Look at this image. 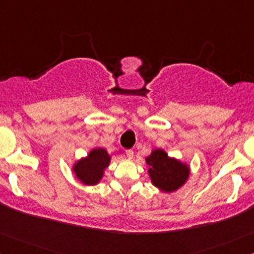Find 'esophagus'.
I'll list each match as a JSON object with an SVG mask.
<instances>
[{
	"instance_id": "34e87169",
	"label": "esophagus",
	"mask_w": 254,
	"mask_h": 254,
	"mask_svg": "<svg viewBox=\"0 0 254 254\" xmlns=\"http://www.w3.org/2000/svg\"><path fill=\"white\" fill-rule=\"evenodd\" d=\"M125 154L127 155V158L131 159L133 157V150L132 149H125Z\"/></svg>"
}]
</instances>
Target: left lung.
Instances as JSON below:
<instances>
[{
  "label": "left lung",
  "mask_w": 254,
  "mask_h": 254,
  "mask_svg": "<svg viewBox=\"0 0 254 254\" xmlns=\"http://www.w3.org/2000/svg\"><path fill=\"white\" fill-rule=\"evenodd\" d=\"M153 185L163 191H174L185 185L189 168L176 159L169 158L164 150L155 149L146 159Z\"/></svg>",
  "instance_id": "left-lung-1"
}]
</instances>
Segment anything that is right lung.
I'll return each mask as SVG.
<instances>
[{
    "instance_id": "right-lung-1",
    "label": "right lung",
    "mask_w": 254,
    "mask_h": 254,
    "mask_svg": "<svg viewBox=\"0 0 254 254\" xmlns=\"http://www.w3.org/2000/svg\"><path fill=\"white\" fill-rule=\"evenodd\" d=\"M111 157L102 148L93 149L85 159H82L74 165L73 171L76 172L78 180L88 186L96 185L104 175V170L110 164Z\"/></svg>"
}]
</instances>
